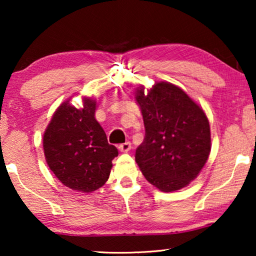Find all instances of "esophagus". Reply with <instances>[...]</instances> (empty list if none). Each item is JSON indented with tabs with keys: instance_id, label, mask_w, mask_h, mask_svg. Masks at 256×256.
<instances>
[{
	"instance_id": "esophagus-1",
	"label": "esophagus",
	"mask_w": 256,
	"mask_h": 256,
	"mask_svg": "<svg viewBox=\"0 0 256 256\" xmlns=\"http://www.w3.org/2000/svg\"><path fill=\"white\" fill-rule=\"evenodd\" d=\"M132 149V144L130 142H126V143H122V144L118 146V150H120L121 152H128L129 150Z\"/></svg>"
}]
</instances>
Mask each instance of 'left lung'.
Here are the masks:
<instances>
[{
    "label": "left lung",
    "mask_w": 256,
    "mask_h": 256,
    "mask_svg": "<svg viewBox=\"0 0 256 256\" xmlns=\"http://www.w3.org/2000/svg\"><path fill=\"white\" fill-rule=\"evenodd\" d=\"M146 136L135 160L146 180L163 192L185 188L198 176L211 152L208 118L183 90L156 82L148 93L135 92Z\"/></svg>",
    "instance_id": "obj_1"
}]
</instances>
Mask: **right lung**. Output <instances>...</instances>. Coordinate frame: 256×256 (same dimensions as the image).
Instances as JSON below:
<instances>
[{
  "label": "right lung",
  "mask_w": 256,
  "mask_h": 256,
  "mask_svg": "<svg viewBox=\"0 0 256 256\" xmlns=\"http://www.w3.org/2000/svg\"><path fill=\"white\" fill-rule=\"evenodd\" d=\"M82 101L80 110L70 100L57 108L44 132L43 148L54 176L65 186L88 194L106 183L118 152L96 120V101Z\"/></svg>",
  "instance_id": "right-lung-1"
}]
</instances>
